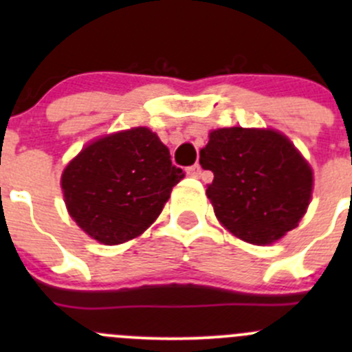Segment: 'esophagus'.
<instances>
[{
	"label": "esophagus",
	"instance_id": "1",
	"mask_svg": "<svg viewBox=\"0 0 352 352\" xmlns=\"http://www.w3.org/2000/svg\"><path fill=\"white\" fill-rule=\"evenodd\" d=\"M187 173H189L190 177H196V179H199V177L202 175V166L199 165V163H196V165L189 166V170H187Z\"/></svg>",
	"mask_w": 352,
	"mask_h": 352
}]
</instances>
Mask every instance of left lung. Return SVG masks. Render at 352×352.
Returning <instances> with one entry per match:
<instances>
[{"label":"left lung","mask_w":352,"mask_h":352,"mask_svg":"<svg viewBox=\"0 0 352 352\" xmlns=\"http://www.w3.org/2000/svg\"><path fill=\"white\" fill-rule=\"evenodd\" d=\"M199 163L214 173L206 194L216 218L248 243L279 240L296 228L310 204L314 172L278 131H211Z\"/></svg>","instance_id":"1"}]
</instances>
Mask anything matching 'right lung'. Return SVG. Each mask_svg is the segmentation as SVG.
I'll list each match as a JSON object with an SVG mask.
<instances>
[{
  "instance_id": "1",
  "label": "right lung",
  "mask_w": 352,
  "mask_h": 352,
  "mask_svg": "<svg viewBox=\"0 0 352 352\" xmlns=\"http://www.w3.org/2000/svg\"><path fill=\"white\" fill-rule=\"evenodd\" d=\"M184 177L160 138L134 127L85 146L67 163L61 187L76 225L97 242L119 245L158 218Z\"/></svg>"
}]
</instances>
